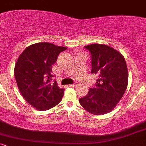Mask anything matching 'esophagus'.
Masks as SVG:
<instances>
[{"instance_id": "1", "label": "esophagus", "mask_w": 146, "mask_h": 146, "mask_svg": "<svg viewBox=\"0 0 146 146\" xmlns=\"http://www.w3.org/2000/svg\"><path fill=\"white\" fill-rule=\"evenodd\" d=\"M78 83L75 82V83H74V84H70V85H68V86H70V87H74V86H78Z\"/></svg>"}]
</instances>
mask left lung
<instances>
[{
    "mask_svg": "<svg viewBox=\"0 0 146 146\" xmlns=\"http://www.w3.org/2000/svg\"><path fill=\"white\" fill-rule=\"evenodd\" d=\"M91 53L92 74L98 76L96 88H90L80 99L82 106L96 115L110 113L124 94L128 83V72L124 57L119 51L104 44L85 46Z\"/></svg>",
    "mask_w": 146,
    "mask_h": 146,
    "instance_id": "obj_1",
    "label": "left lung"
}]
</instances>
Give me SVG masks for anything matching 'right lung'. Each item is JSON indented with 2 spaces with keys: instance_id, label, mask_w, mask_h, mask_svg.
Wrapping results in <instances>:
<instances>
[{
  "instance_id": "obj_1",
  "label": "right lung",
  "mask_w": 146,
  "mask_h": 146,
  "mask_svg": "<svg viewBox=\"0 0 146 146\" xmlns=\"http://www.w3.org/2000/svg\"><path fill=\"white\" fill-rule=\"evenodd\" d=\"M66 47L48 42L27 46L18 57L14 75L22 96L38 110H47L61 102L64 88L51 83L52 65Z\"/></svg>"
}]
</instances>
